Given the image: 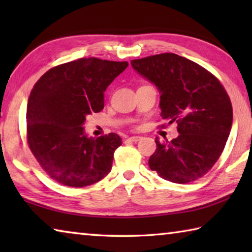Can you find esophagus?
<instances>
[{"mask_svg": "<svg viewBox=\"0 0 252 252\" xmlns=\"http://www.w3.org/2000/svg\"><path fill=\"white\" fill-rule=\"evenodd\" d=\"M129 140H130V141H132V142H138V141H140V140H141V136H139V135L130 136Z\"/></svg>", "mask_w": 252, "mask_h": 252, "instance_id": "esophagus-1", "label": "esophagus"}]
</instances>
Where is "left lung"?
Returning a JSON list of instances; mask_svg holds the SVG:
<instances>
[{
    "mask_svg": "<svg viewBox=\"0 0 252 252\" xmlns=\"http://www.w3.org/2000/svg\"><path fill=\"white\" fill-rule=\"evenodd\" d=\"M131 65L159 90L162 119L178 123L176 139H156L149 167L174 183L201 178L218 161L231 130L232 105L222 84L201 65L174 53L132 60Z\"/></svg>",
    "mask_w": 252,
    "mask_h": 252,
    "instance_id": "left-lung-1",
    "label": "left lung"
}]
</instances>
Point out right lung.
Returning <instances> with one entry per match:
<instances>
[{
  "mask_svg": "<svg viewBox=\"0 0 252 252\" xmlns=\"http://www.w3.org/2000/svg\"><path fill=\"white\" fill-rule=\"evenodd\" d=\"M129 65L82 58L50 69L34 85L27 109L28 143L42 169L61 185L91 186L111 171L117 133L89 138L84 121L104 106V92Z\"/></svg>",
  "mask_w": 252,
  "mask_h": 252,
  "instance_id": "1",
  "label": "right lung"
}]
</instances>
